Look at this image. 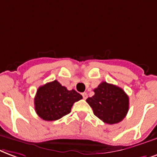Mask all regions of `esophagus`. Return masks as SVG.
I'll return each instance as SVG.
<instances>
[{
    "mask_svg": "<svg viewBox=\"0 0 157 157\" xmlns=\"http://www.w3.org/2000/svg\"><path fill=\"white\" fill-rule=\"evenodd\" d=\"M82 98H83V99H87V92H83V93H82Z\"/></svg>",
    "mask_w": 157,
    "mask_h": 157,
    "instance_id": "1",
    "label": "esophagus"
}]
</instances>
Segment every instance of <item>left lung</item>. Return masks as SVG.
Here are the masks:
<instances>
[{
  "label": "left lung",
  "instance_id": "8db88e82",
  "mask_svg": "<svg viewBox=\"0 0 157 157\" xmlns=\"http://www.w3.org/2000/svg\"><path fill=\"white\" fill-rule=\"evenodd\" d=\"M94 96L86 101L97 117L109 124L124 120L128 111L129 100L122 88L102 82L94 89Z\"/></svg>",
  "mask_w": 157,
  "mask_h": 157
}]
</instances>
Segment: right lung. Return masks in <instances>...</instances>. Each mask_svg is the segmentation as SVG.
<instances>
[{"label": "right lung", "mask_w": 157, "mask_h": 157, "mask_svg": "<svg viewBox=\"0 0 157 157\" xmlns=\"http://www.w3.org/2000/svg\"><path fill=\"white\" fill-rule=\"evenodd\" d=\"M82 98L75 90H68L54 80L38 87L34 98L35 110L42 120H57L70 113L74 103Z\"/></svg>", "instance_id": "right-lung-1"}]
</instances>
